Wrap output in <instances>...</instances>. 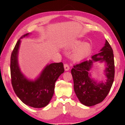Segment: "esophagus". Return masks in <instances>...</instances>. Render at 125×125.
Listing matches in <instances>:
<instances>
[{"label": "esophagus", "instance_id": "obj_1", "mask_svg": "<svg viewBox=\"0 0 125 125\" xmlns=\"http://www.w3.org/2000/svg\"><path fill=\"white\" fill-rule=\"evenodd\" d=\"M64 69H65V71H69V69H70L69 66L67 64H64Z\"/></svg>", "mask_w": 125, "mask_h": 125}]
</instances>
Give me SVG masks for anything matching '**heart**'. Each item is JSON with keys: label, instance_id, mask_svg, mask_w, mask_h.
I'll list each match as a JSON object with an SVG mask.
<instances>
[{"label": "heart", "instance_id": "heart-1", "mask_svg": "<svg viewBox=\"0 0 125 125\" xmlns=\"http://www.w3.org/2000/svg\"><path fill=\"white\" fill-rule=\"evenodd\" d=\"M68 49H73L71 54V58L73 61L78 62L83 60L92 51V45L88 42H82L81 40H75L71 42L68 46Z\"/></svg>", "mask_w": 125, "mask_h": 125}]
</instances>
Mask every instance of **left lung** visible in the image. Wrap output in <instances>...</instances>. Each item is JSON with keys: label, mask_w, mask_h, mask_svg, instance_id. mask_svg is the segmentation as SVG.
I'll use <instances>...</instances> for the list:
<instances>
[{"label": "left lung", "mask_w": 125, "mask_h": 125, "mask_svg": "<svg viewBox=\"0 0 125 125\" xmlns=\"http://www.w3.org/2000/svg\"><path fill=\"white\" fill-rule=\"evenodd\" d=\"M96 62H105V82L98 81L91 77L90 71L93 63ZM71 73L74 92L82 104L92 106L103 101L110 92L114 78L113 51L108 42L106 40L100 52L92 56L91 59L73 66Z\"/></svg>", "instance_id": "left-lung-1"}]
</instances>
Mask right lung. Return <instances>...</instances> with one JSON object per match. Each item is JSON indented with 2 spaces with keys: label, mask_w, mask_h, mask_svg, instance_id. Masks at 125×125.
<instances>
[{
  "label": "right lung",
  "mask_w": 125,
  "mask_h": 125,
  "mask_svg": "<svg viewBox=\"0 0 125 125\" xmlns=\"http://www.w3.org/2000/svg\"><path fill=\"white\" fill-rule=\"evenodd\" d=\"M26 33L19 39L11 57V83L19 98L25 105L35 108H42L49 103L54 94L55 83L64 73L62 62L47 64L39 76L34 80L28 79L22 73L18 61L21 39L28 37Z\"/></svg>",
  "instance_id": "right-lung-1"
}]
</instances>
